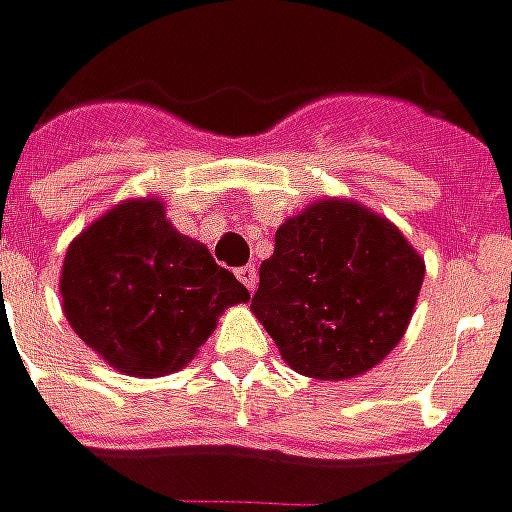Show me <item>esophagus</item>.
Instances as JSON below:
<instances>
[{
  "instance_id": "obj_1",
  "label": "esophagus",
  "mask_w": 512,
  "mask_h": 512,
  "mask_svg": "<svg viewBox=\"0 0 512 512\" xmlns=\"http://www.w3.org/2000/svg\"><path fill=\"white\" fill-rule=\"evenodd\" d=\"M238 280H241L249 291H255L257 288V269L255 266H243V269H238Z\"/></svg>"
}]
</instances>
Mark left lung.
<instances>
[{
  "label": "left lung",
  "instance_id": "1",
  "mask_svg": "<svg viewBox=\"0 0 512 512\" xmlns=\"http://www.w3.org/2000/svg\"><path fill=\"white\" fill-rule=\"evenodd\" d=\"M423 274V257L389 218L319 198L277 229L252 311L294 373L347 381L401 342Z\"/></svg>",
  "mask_w": 512,
  "mask_h": 512
}]
</instances>
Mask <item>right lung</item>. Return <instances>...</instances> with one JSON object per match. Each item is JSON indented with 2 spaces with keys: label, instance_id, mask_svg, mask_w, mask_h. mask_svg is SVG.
<instances>
[{
  "label": "right lung",
  "instance_id": "add662e5",
  "mask_svg": "<svg viewBox=\"0 0 512 512\" xmlns=\"http://www.w3.org/2000/svg\"><path fill=\"white\" fill-rule=\"evenodd\" d=\"M69 328L117 373L184 370L218 316L249 291L204 243L173 227L156 196L114 204L69 243L61 266Z\"/></svg>",
  "mask_w": 512,
  "mask_h": 512
}]
</instances>
